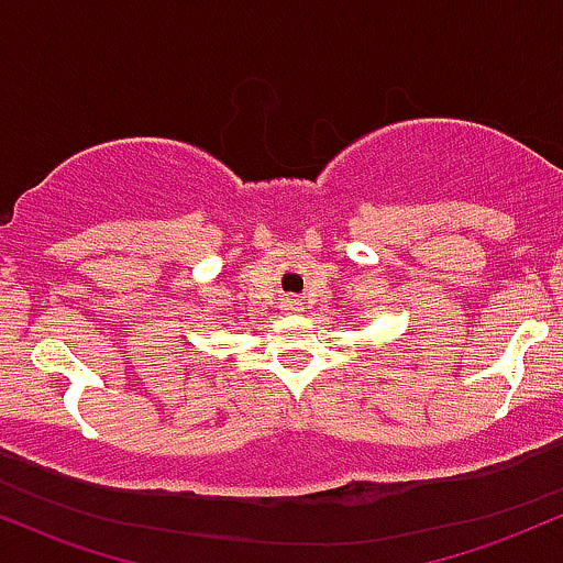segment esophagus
Listing matches in <instances>:
<instances>
[{"label": "esophagus", "mask_w": 563, "mask_h": 563, "mask_svg": "<svg viewBox=\"0 0 563 563\" xmlns=\"http://www.w3.org/2000/svg\"><path fill=\"white\" fill-rule=\"evenodd\" d=\"M286 307H288V310H291V312H299V310H301L299 299H288V301H286Z\"/></svg>", "instance_id": "esophagus-1"}]
</instances>
